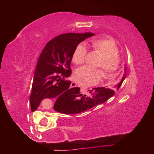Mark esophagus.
<instances>
[{
  "label": "esophagus",
  "instance_id": "1",
  "mask_svg": "<svg viewBox=\"0 0 154 154\" xmlns=\"http://www.w3.org/2000/svg\"><path fill=\"white\" fill-rule=\"evenodd\" d=\"M71 87H72V88L77 87V83H76L75 82H72L71 83Z\"/></svg>",
  "mask_w": 154,
  "mask_h": 154
}]
</instances>
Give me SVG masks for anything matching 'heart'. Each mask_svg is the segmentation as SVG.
Instances as JSON below:
<instances>
[{
  "label": "heart",
  "mask_w": 154,
  "mask_h": 154,
  "mask_svg": "<svg viewBox=\"0 0 154 154\" xmlns=\"http://www.w3.org/2000/svg\"><path fill=\"white\" fill-rule=\"evenodd\" d=\"M93 51L100 57L96 67L101 69L104 78H110L117 72L119 67L120 59L118 56V48L114 41L108 39H96L91 43ZM87 48L80 43L76 47L72 56V61L76 65L82 64L85 61ZM101 72L97 69L82 66L75 73V79L83 86H89L99 82Z\"/></svg>",
  "instance_id": "1"
}]
</instances>
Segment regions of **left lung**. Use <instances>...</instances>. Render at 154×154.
<instances>
[{
    "mask_svg": "<svg viewBox=\"0 0 154 154\" xmlns=\"http://www.w3.org/2000/svg\"><path fill=\"white\" fill-rule=\"evenodd\" d=\"M125 77L126 68H125V75L119 84L110 88L104 87L93 88L90 92V96L81 94L79 88H73L68 95H63L56 101L54 109L62 114H74L83 112L95 106L103 103L114 95L116 91L119 90Z\"/></svg>",
    "mask_w": 154,
    "mask_h": 154,
    "instance_id": "1",
    "label": "left lung"
}]
</instances>
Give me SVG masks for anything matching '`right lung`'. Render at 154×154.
<instances>
[{"label":"right lung","instance_id":"1","mask_svg":"<svg viewBox=\"0 0 154 154\" xmlns=\"http://www.w3.org/2000/svg\"><path fill=\"white\" fill-rule=\"evenodd\" d=\"M93 33H66L50 40L40 55L34 73L29 101L31 110L38 109L40 102L56 97L57 100L72 91L71 82L65 79L72 74L70 68L76 47Z\"/></svg>","mask_w":154,"mask_h":154}]
</instances>
